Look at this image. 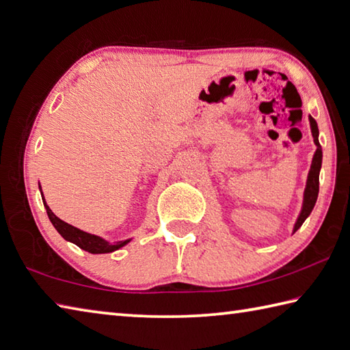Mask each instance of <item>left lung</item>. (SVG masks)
Here are the masks:
<instances>
[{
    "instance_id": "left-lung-1",
    "label": "left lung",
    "mask_w": 350,
    "mask_h": 350,
    "mask_svg": "<svg viewBox=\"0 0 350 350\" xmlns=\"http://www.w3.org/2000/svg\"><path fill=\"white\" fill-rule=\"evenodd\" d=\"M309 122H311V131H312V137L314 142L317 144V150H315L314 158H312V164H311V170H309L308 175V183H306V190H305V201H303V208L301 213L299 216L297 222H295L294 232L301 227V224L305 222L306 217L311 215L312 208L315 206V201H317L319 196V176H320V169H321V158H323V152H321V146L319 142V126L317 122L314 120L312 117H309Z\"/></svg>"
}]
</instances>
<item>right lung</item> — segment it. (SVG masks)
I'll return each instance as SVG.
<instances>
[{
  "instance_id": "right-lung-1",
  "label": "right lung",
  "mask_w": 350,
  "mask_h": 350,
  "mask_svg": "<svg viewBox=\"0 0 350 350\" xmlns=\"http://www.w3.org/2000/svg\"><path fill=\"white\" fill-rule=\"evenodd\" d=\"M39 189H41V186H39ZM42 201H44L45 210H47V215L50 217V221H51L53 226H55V228L57 230V233L61 234L65 241H70L72 243H76L79 248L85 250V252L93 253V254L111 253V252H116V250H118V248L123 247V245H126V243L129 242V239H128V241H120V242L109 243L107 241H103L102 237L94 236V234H90L87 232H82V230H79L76 227L70 226V224L64 222L62 219H59V217L51 212L44 198H42Z\"/></svg>"
}]
</instances>
